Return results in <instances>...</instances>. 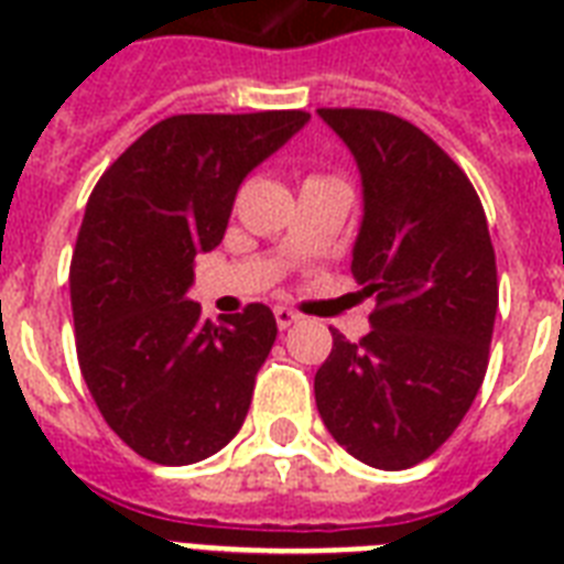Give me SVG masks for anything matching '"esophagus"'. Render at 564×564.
Here are the masks:
<instances>
[{
    "label": "esophagus",
    "mask_w": 564,
    "mask_h": 564,
    "mask_svg": "<svg viewBox=\"0 0 564 564\" xmlns=\"http://www.w3.org/2000/svg\"><path fill=\"white\" fill-rule=\"evenodd\" d=\"M274 322H278V327H281V330H286V327H292L295 322H299V313L290 307H274Z\"/></svg>",
    "instance_id": "obj_1"
}]
</instances>
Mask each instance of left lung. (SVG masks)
Returning a JSON list of instances; mask_svg holds the SVG:
<instances>
[{
    "label": "left lung",
    "instance_id": "left-lung-1",
    "mask_svg": "<svg viewBox=\"0 0 564 564\" xmlns=\"http://www.w3.org/2000/svg\"><path fill=\"white\" fill-rule=\"evenodd\" d=\"M351 149L362 225L351 272L375 295L371 330L316 371L330 436L383 471L445 445L480 392L498 313V265L480 195L421 128L386 110L318 108Z\"/></svg>",
    "mask_w": 564,
    "mask_h": 564
}]
</instances>
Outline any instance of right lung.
<instances>
[{"label": "right lung", "mask_w": 564, "mask_h": 564, "mask_svg": "<svg viewBox=\"0 0 564 564\" xmlns=\"http://www.w3.org/2000/svg\"><path fill=\"white\" fill-rule=\"evenodd\" d=\"M304 110L178 113L110 163L69 265L75 351L108 427L158 465L237 436L278 325L265 304L204 322L195 254L225 237L239 184L307 126Z\"/></svg>", "instance_id": "right-lung-1"}]
</instances>
